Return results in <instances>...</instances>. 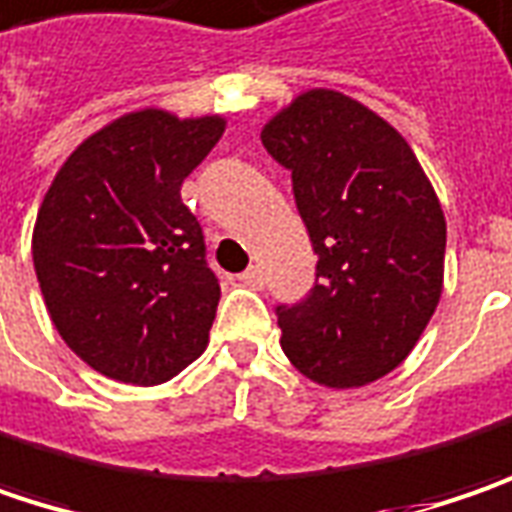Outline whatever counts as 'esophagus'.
I'll return each instance as SVG.
<instances>
[{
    "mask_svg": "<svg viewBox=\"0 0 512 512\" xmlns=\"http://www.w3.org/2000/svg\"><path fill=\"white\" fill-rule=\"evenodd\" d=\"M240 283H243V286H252V289L263 286V272H260V266H249V269L240 275Z\"/></svg>",
    "mask_w": 512,
    "mask_h": 512,
    "instance_id": "1",
    "label": "esophagus"
}]
</instances>
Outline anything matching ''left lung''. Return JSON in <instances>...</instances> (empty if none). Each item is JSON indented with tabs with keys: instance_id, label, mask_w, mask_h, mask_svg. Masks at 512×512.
Listing matches in <instances>:
<instances>
[{
	"instance_id": "8db88e82",
	"label": "left lung",
	"mask_w": 512,
	"mask_h": 512,
	"mask_svg": "<svg viewBox=\"0 0 512 512\" xmlns=\"http://www.w3.org/2000/svg\"><path fill=\"white\" fill-rule=\"evenodd\" d=\"M260 140L292 171L318 255L315 286L280 303V346L323 387H364L398 367L433 318L447 223L410 143L329 88L300 94Z\"/></svg>"
}]
</instances>
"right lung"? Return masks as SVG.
<instances>
[{
  "label": "right lung",
  "mask_w": 512,
  "mask_h": 512,
  "mask_svg": "<svg viewBox=\"0 0 512 512\" xmlns=\"http://www.w3.org/2000/svg\"><path fill=\"white\" fill-rule=\"evenodd\" d=\"M226 131L143 108L91 134L56 171L34 269L62 341L105 378L154 387L209 344L220 283L180 186Z\"/></svg>",
  "instance_id": "1"
}]
</instances>
